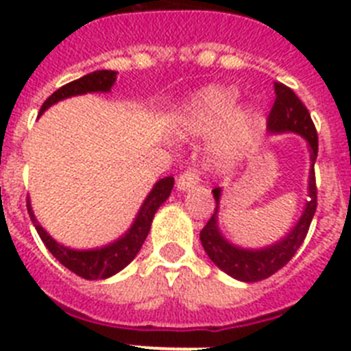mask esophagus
I'll use <instances>...</instances> for the list:
<instances>
[{
    "mask_svg": "<svg viewBox=\"0 0 351 351\" xmlns=\"http://www.w3.org/2000/svg\"><path fill=\"white\" fill-rule=\"evenodd\" d=\"M198 181H200V173H198L197 169L186 170V172H182L181 176H179L178 190L179 191L191 190V188H195V186L198 184Z\"/></svg>",
    "mask_w": 351,
    "mask_h": 351,
    "instance_id": "34e87169",
    "label": "esophagus"
}]
</instances>
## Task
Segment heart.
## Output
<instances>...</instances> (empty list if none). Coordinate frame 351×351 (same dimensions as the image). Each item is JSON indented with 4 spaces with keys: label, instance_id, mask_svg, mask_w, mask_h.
<instances>
[{
    "label": "heart",
    "instance_id": "obj_1",
    "mask_svg": "<svg viewBox=\"0 0 351 351\" xmlns=\"http://www.w3.org/2000/svg\"><path fill=\"white\" fill-rule=\"evenodd\" d=\"M235 95L232 89L210 88L198 91L182 110L186 128L195 133H213L225 126L232 117ZM251 138V117L246 112H239L232 117L219 141L214 144V160L219 165H230L244 153Z\"/></svg>",
    "mask_w": 351,
    "mask_h": 351
}]
</instances>
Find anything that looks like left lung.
Segmentation results:
<instances>
[{
	"mask_svg": "<svg viewBox=\"0 0 351 351\" xmlns=\"http://www.w3.org/2000/svg\"><path fill=\"white\" fill-rule=\"evenodd\" d=\"M276 100L267 117L269 133H285L293 132L308 142L309 156H311V169H309V184H308V200L304 206L299 221L290 230L287 237L278 241L276 244L262 250H244V247L234 246L228 243L219 232L218 226V207L221 188H214L213 195L216 200V209L207 225L200 232V241L209 255V258L218 265L221 271L235 278L239 281L255 283V281L267 280L269 276L280 271L295 255L300 244L308 235L309 225L316 213V181H315V161L318 156V135L313 125L308 108L299 96L287 88L285 84H274Z\"/></svg>",
	"mask_w": 351,
	"mask_h": 351,
	"instance_id": "left-lung-1",
	"label": "left lung"
}]
</instances>
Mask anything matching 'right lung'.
Returning <instances> with one entry per match:
<instances>
[{
  "mask_svg": "<svg viewBox=\"0 0 351 351\" xmlns=\"http://www.w3.org/2000/svg\"><path fill=\"white\" fill-rule=\"evenodd\" d=\"M116 75L117 73L112 70H98L80 77V79L73 80V82L64 84L63 88L52 93L47 100L43 101L40 114L45 112L51 105L58 104V101L64 100V98H70V96L86 95V93H108L114 86V82H116ZM172 188V176L160 179L153 186V190L149 191L147 198H145L141 210H138L137 218H135L133 225L130 226V230L123 237L114 241V243L107 244L104 247H96V250H71V247L56 243L54 239L43 230V226L36 221L29 200H27V213H29V218L33 225H35L40 239H42L43 244L54 255L56 260H60V263H63L64 267L70 269L71 272H75L77 276H80L84 280H105V278H110V276L123 271L137 256L145 237H147L149 230H151L154 213L170 197Z\"/></svg>",
  "mask_w": 351,
  "mask_h": 351,
  "instance_id": "1",
  "label": "right lung"
}]
</instances>
